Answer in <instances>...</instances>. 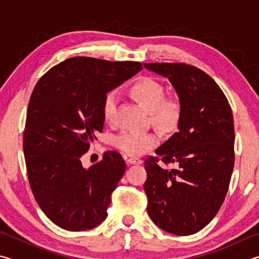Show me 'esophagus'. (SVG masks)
<instances>
[{
  "mask_svg": "<svg viewBox=\"0 0 259 259\" xmlns=\"http://www.w3.org/2000/svg\"><path fill=\"white\" fill-rule=\"evenodd\" d=\"M123 157H124V160H125L126 163H129V164H140L143 162L142 160L138 159V157L133 156V155H129V154H124Z\"/></svg>",
  "mask_w": 259,
  "mask_h": 259,
  "instance_id": "1",
  "label": "esophagus"
}]
</instances>
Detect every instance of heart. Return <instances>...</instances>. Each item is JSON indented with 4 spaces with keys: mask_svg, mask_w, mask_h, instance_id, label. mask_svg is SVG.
<instances>
[{
    "mask_svg": "<svg viewBox=\"0 0 259 259\" xmlns=\"http://www.w3.org/2000/svg\"><path fill=\"white\" fill-rule=\"evenodd\" d=\"M133 97L148 109L151 120L162 130L169 131L177 126L182 115V105L176 97L164 96V88L150 76H142L129 88ZM116 97L109 91L103 99L102 114L105 121L111 122L115 111ZM160 142L156 131L124 130L114 136L113 146L125 154L138 156L155 147Z\"/></svg>",
    "mask_w": 259,
    "mask_h": 259,
    "instance_id": "obj_1",
    "label": "heart"
}]
</instances>
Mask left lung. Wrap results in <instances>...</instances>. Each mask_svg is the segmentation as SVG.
<instances>
[{"label":"left lung","instance_id":"obj_1","mask_svg":"<svg viewBox=\"0 0 259 259\" xmlns=\"http://www.w3.org/2000/svg\"><path fill=\"white\" fill-rule=\"evenodd\" d=\"M168 77L178 95V133L145 160L147 212L160 229L194 234L216 216L234 166L233 114L221 88L207 73L184 63L144 64ZM175 163L168 170L158 164Z\"/></svg>","mask_w":259,"mask_h":259}]
</instances>
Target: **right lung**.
<instances>
[{
	"instance_id": "obj_1",
	"label": "right lung",
	"mask_w": 259,
	"mask_h": 259,
	"mask_svg": "<svg viewBox=\"0 0 259 259\" xmlns=\"http://www.w3.org/2000/svg\"><path fill=\"white\" fill-rule=\"evenodd\" d=\"M142 69L138 61L74 57L35 85L24 130L26 168L37 204L61 229L90 230L107 217L125 162L120 153L108 151L85 169L81 156L103 131L105 95Z\"/></svg>"
}]
</instances>
